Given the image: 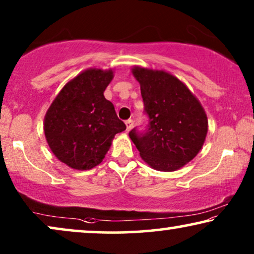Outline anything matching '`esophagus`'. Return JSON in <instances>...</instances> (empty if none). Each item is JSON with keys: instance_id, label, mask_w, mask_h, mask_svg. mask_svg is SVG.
Segmentation results:
<instances>
[{"instance_id": "esophagus-1", "label": "esophagus", "mask_w": 254, "mask_h": 254, "mask_svg": "<svg viewBox=\"0 0 254 254\" xmlns=\"http://www.w3.org/2000/svg\"><path fill=\"white\" fill-rule=\"evenodd\" d=\"M125 124H126V127H127V130H129L131 127H133V125H134V120H131V119H128V120H126L125 121Z\"/></svg>"}]
</instances>
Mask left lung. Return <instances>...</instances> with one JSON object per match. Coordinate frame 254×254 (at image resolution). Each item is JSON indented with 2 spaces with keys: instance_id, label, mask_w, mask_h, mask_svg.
<instances>
[{
  "instance_id": "obj_1",
  "label": "left lung",
  "mask_w": 254,
  "mask_h": 254,
  "mask_svg": "<svg viewBox=\"0 0 254 254\" xmlns=\"http://www.w3.org/2000/svg\"><path fill=\"white\" fill-rule=\"evenodd\" d=\"M141 84L148 124L129 137L141 157L159 171H175L193 159L203 145L207 116L195 97L178 78L165 71L133 69Z\"/></svg>"
}]
</instances>
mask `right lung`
<instances>
[{"instance_id":"1","label":"right lung","mask_w":254,"mask_h":254,"mask_svg":"<svg viewBox=\"0 0 254 254\" xmlns=\"http://www.w3.org/2000/svg\"><path fill=\"white\" fill-rule=\"evenodd\" d=\"M113 71L89 69L68 82L45 116L44 129L53 154L76 170L98 165L117 133L126 129L104 91Z\"/></svg>"}]
</instances>
